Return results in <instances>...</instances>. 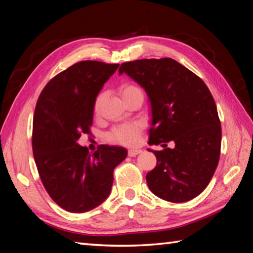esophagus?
Segmentation results:
<instances>
[{"label": "esophagus", "mask_w": 253, "mask_h": 253, "mask_svg": "<svg viewBox=\"0 0 253 253\" xmlns=\"http://www.w3.org/2000/svg\"><path fill=\"white\" fill-rule=\"evenodd\" d=\"M141 152H142L141 149L135 148V149H130L129 151H128V155H129V157H136V155H138L139 153H141Z\"/></svg>", "instance_id": "esophagus-1"}]
</instances>
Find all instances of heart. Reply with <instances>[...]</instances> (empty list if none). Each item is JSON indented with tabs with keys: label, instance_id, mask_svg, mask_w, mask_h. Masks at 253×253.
<instances>
[{
	"label": "heart",
	"instance_id": "heart-1",
	"mask_svg": "<svg viewBox=\"0 0 253 253\" xmlns=\"http://www.w3.org/2000/svg\"><path fill=\"white\" fill-rule=\"evenodd\" d=\"M139 90L136 85H132L129 84H125L121 87V94L123 98L126 95L130 94L135 91ZM103 101V94H100L95 100L94 103V110L98 111ZM142 130V123L140 122H131L127 124H123L121 126L115 127L111 132L107 135L109 141L113 143L124 144V146H132L139 141L140 138V133Z\"/></svg>",
	"mask_w": 253,
	"mask_h": 253
}]
</instances>
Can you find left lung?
<instances>
[{
  "label": "left lung",
  "instance_id": "1",
  "mask_svg": "<svg viewBox=\"0 0 253 253\" xmlns=\"http://www.w3.org/2000/svg\"><path fill=\"white\" fill-rule=\"evenodd\" d=\"M126 74L146 91L151 107L150 146L157 166L146 178L155 196L180 203L206 189L215 171L221 152L222 128L215 101L207 84L173 58L123 63ZM174 142L170 149L166 148Z\"/></svg>",
  "mask_w": 253,
  "mask_h": 253
}]
</instances>
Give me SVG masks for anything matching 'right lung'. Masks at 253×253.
Wrapping results in <instances>:
<instances>
[{"label": "right lung", "mask_w": 253, "mask_h": 253, "mask_svg": "<svg viewBox=\"0 0 253 253\" xmlns=\"http://www.w3.org/2000/svg\"><path fill=\"white\" fill-rule=\"evenodd\" d=\"M118 64L83 61L51 79L37 102L32 151L45 190L72 213L88 212L110 196L113 171L127 150L102 144L93 153L77 141L89 133L95 99Z\"/></svg>", "instance_id": "right-lung-1"}]
</instances>
